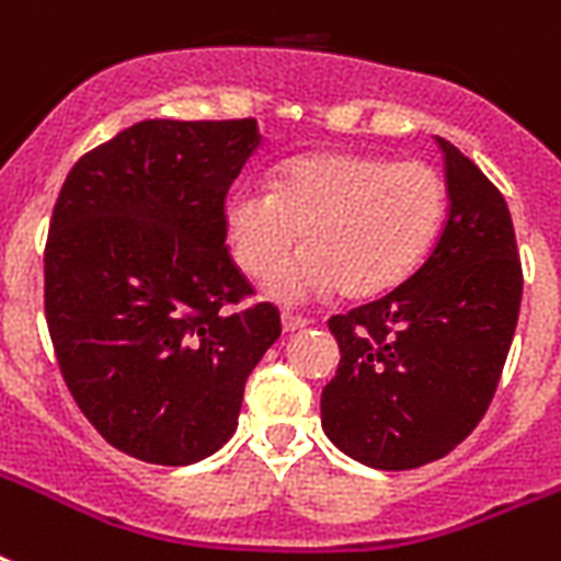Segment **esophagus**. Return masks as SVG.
<instances>
[{"instance_id": "34e87169", "label": "esophagus", "mask_w": 561, "mask_h": 561, "mask_svg": "<svg viewBox=\"0 0 561 561\" xmlns=\"http://www.w3.org/2000/svg\"><path fill=\"white\" fill-rule=\"evenodd\" d=\"M306 325H308L306 317H299V314H282V332H285V334L299 332V329H306Z\"/></svg>"}]
</instances>
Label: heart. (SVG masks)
I'll use <instances>...</instances> for the list:
<instances>
[{
	"label": "heart",
	"mask_w": 561,
	"mask_h": 561,
	"mask_svg": "<svg viewBox=\"0 0 561 561\" xmlns=\"http://www.w3.org/2000/svg\"><path fill=\"white\" fill-rule=\"evenodd\" d=\"M445 218V183L425 162L317 151L288 160L273 188L241 186L224 203L232 259L267 276L304 232L307 250L267 279L285 306L341 288L346 297L387 294L408 279Z\"/></svg>",
	"instance_id": "heart-1"
}]
</instances>
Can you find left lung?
<instances>
[{"label":"left lung","instance_id":"1","mask_svg":"<svg viewBox=\"0 0 561 561\" xmlns=\"http://www.w3.org/2000/svg\"><path fill=\"white\" fill-rule=\"evenodd\" d=\"M448 220L404 285L332 317L341 367L323 387V431L343 454L401 471L439 460L495 396L522 306V262L504 194L436 136Z\"/></svg>","mask_w":561,"mask_h":561}]
</instances>
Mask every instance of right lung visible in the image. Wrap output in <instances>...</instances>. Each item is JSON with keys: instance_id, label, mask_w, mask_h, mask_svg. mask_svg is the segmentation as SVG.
Segmentation results:
<instances>
[{"instance_id": "1", "label": "right lung", "mask_w": 561, "mask_h": 561, "mask_svg": "<svg viewBox=\"0 0 561 561\" xmlns=\"http://www.w3.org/2000/svg\"><path fill=\"white\" fill-rule=\"evenodd\" d=\"M255 118H145L75 162L46 244V320L69 392L113 448L188 466L229 443L282 334L227 253L224 201Z\"/></svg>"}]
</instances>
